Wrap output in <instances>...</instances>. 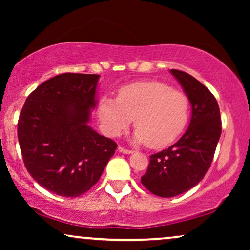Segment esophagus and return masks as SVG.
<instances>
[{
    "label": "esophagus",
    "mask_w": 250,
    "mask_h": 250,
    "mask_svg": "<svg viewBox=\"0 0 250 250\" xmlns=\"http://www.w3.org/2000/svg\"><path fill=\"white\" fill-rule=\"evenodd\" d=\"M118 151H119V152H123V153H126V155H129V153H133V150L125 149V148H123V146H118Z\"/></svg>",
    "instance_id": "obj_1"
}]
</instances>
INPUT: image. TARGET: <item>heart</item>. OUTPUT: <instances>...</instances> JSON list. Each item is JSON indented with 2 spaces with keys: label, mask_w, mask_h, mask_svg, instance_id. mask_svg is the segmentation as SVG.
Segmentation results:
<instances>
[{
  "label": "heart",
  "mask_w": 250,
  "mask_h": 250,
  "mask_svg": "<svg viewBox=\"0 0 250 250\" xmlns=\"http://www.w3.org/2000/svg\"><path fill=\"white\" fill-rule=\"evenodd\" d=\"M189 114V98L157 81L125 85L118 91V99L104 95L98 105L105 135L118 136L134 118V140L153 149L175 141L186 128Z\"/></svg>",
  "instance_id": "b5f03b06"
}]
</instances>
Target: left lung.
Listing matches in <instances>:
<instances>
[{"instance_id":"8db88e82","label":"left lung","mask_w":250,"mask_h":250,"mask_svg":"<svg viewBox=\"0 0 250 250\" xmlns=\"http://www.w3.org/2000/svg\"><path fill=\"white\" fill-rule=\"evenodd\" d=\"M189 98L192 115L189 127L168 149L150 156L141 182L158 197H175L196 187L213 162L222 132L220 108L208 88L191 75L170 69Z\"/></svg>"}]
</instances>
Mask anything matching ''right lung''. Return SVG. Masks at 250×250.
<instances>
[{"instance_id": "1", "label": "right lung", "mask_w": 250, "mask_h": 250, "mask_svg": "<svg viewBox=\"0 0 250 250\" xmlns=\"http://www.w3.org/2000/svg\"><path fill=\"white\" fill-rule=\"evenodd\" d=\"M99 77L64 73L50 78L28 95L20 112L23 164L40 186L58 196L90 190L117 148L88 126Z\"/></svg>"}]
</instances>
